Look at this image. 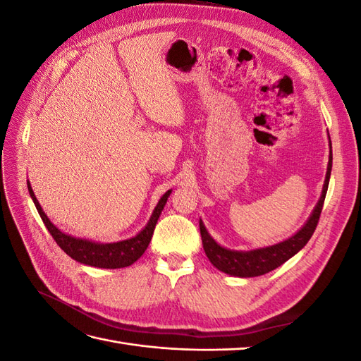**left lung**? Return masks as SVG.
Instances as JSON below:
<instances>
[{
  "mask_svg": "<svg viewBox=\"0 0 361 361\" xmlns=\"http://www.w3.org/2000/svg\"><path fill=\"white\" fill-rule=\"evenodd\" d=\"M331 166H333V152H331V141H330L329 167H326V174H325V182L322 187L321 199L318 200V203H316L307 223H305L293 236L286 239V241L279 243L276 245H269L265 248L250 250V251L228 250V248H224L220 244L215 243V239L209 233H207L204 224L200 220L202 243H203L204 253H206L207 259L211 260V264L216 269L226 272V274H228V276L257 277V276H264V274H267V272L279 268L280 265L285 264L286 260H289L292 256L297 255L298 251L309 243V239L312 238L316 226H318L324 200L326 195V190H329Z\"/></svg>",
  "mask_w": 361,
  "mask_h": 361,
  "instance_id": "obj_1",
  "label": "left lung"
}]
</instances>
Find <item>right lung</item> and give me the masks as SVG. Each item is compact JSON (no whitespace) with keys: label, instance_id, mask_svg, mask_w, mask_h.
Here are the masks:
<instances>
[{"label":"right lung","instance_id":"1","mask_svg":"<svg viewBox=\"0 0 361 361\" xmlns=\"http://www.w3.org/2000/svg\"><path fill=\"white\" fill-rule=\"evenodd\" d=\"M27 185H28V191H30L31 199L36 204V209L42 218L43 224L47 226L48 232L54 238V241L59 244V247L64 251V253L69 255L73 260L80 262V264L96 267V268H108V269L129 267V265H133L134 262H137L141 256H143V253L150 243L152 235H154L158 218L164 209V206H166V203H167V199L171 194V190H169L166 194L162 195L161 200L158 202V204L155 207L154 214H152V216H150L149 223L138 235H135L134 238L125 239V241L101 244V243L89 241V239L75 238V236H71L68 233L61 232L60 228H57L51 223L47 214L43 212L42 206L39 204L36 195H35V191H32L28 180H27Z\"/></svg>","mask_w":361,"mask_h":361}]
</instances>
